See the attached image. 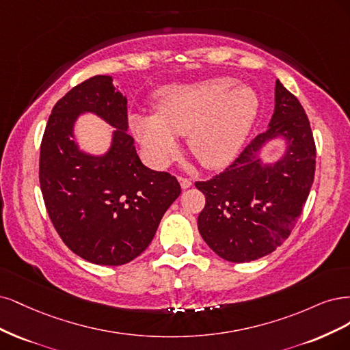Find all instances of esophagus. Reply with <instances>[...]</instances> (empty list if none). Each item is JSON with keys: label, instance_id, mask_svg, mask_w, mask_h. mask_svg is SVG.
Here are the masks:
<instances>
[{"label": "esophagus", "instance_id": "obj_1", "mask_svg": "<svg viewBox=\"0 0 350 350\" xmlns=\"http://www.w3.org/2000/svg\"><path fill=\"white\" fill-rule=\"evenodd\" d=\"M178 183L182 186V189H189L191 186V182L186 177H178Z\"/></svg>", "mask_w": 350, "mask_h": 350}]
</instances>
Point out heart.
Returning a JSON list of instances; mask_svg holds the SVG:
<instances>
[{"mask_svg":"<svg viewBox=\"0 0 350 350\" xmlns=\"http://www.w3.org/2000/svg\"><path fill=\"white\" fill-rule=\"evenodd\" d=\"M228 77L164 88L157 113H132L129 126L152 165L164 167L177 151L176 135L187 137L199 163L217 170L231 164L258 115V97Z\"/></svg>","mask_w":350,"mask_h":350,"instance_id":"1","label":"heart"}]
</instances>
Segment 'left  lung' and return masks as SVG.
I'll list each match as a JSON object with an SVG mask.
<instances>
[{"label":"left lung","instance_id":"left-lung-1","mask_svg":"<svg viewBox=\"0 0 350 350\" xmlns=\"http://www.w3.org/2000/svg\"><path fill=\"white\" fill-rule=\"evenodd\" d=\"M280 142L284 152L266 162L264 146ZM315 172L310 120L298 98L276 80L267 131L245 146L225 172L196 187L206 204L199 213L202 239L232 263L257 260L284 243L301 215Z\"/></svg>","mask_w":350,"mask_h":350}]
</instances>
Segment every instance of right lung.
Masks as SVG:
<instances>
[{
	"instance_id": "1",
	"label": "right lung",
	"mask_w": 350,
	"mask_h": 350,
	"mask_svg": "<svg viewBox=\"0 0 350 350\" xmlns=\"http://www.w3.org/2000/svg\"><path fill=\"white\" fill-rule=\"evenodd\" d=\"M128 98L96 75L56 101L40 145V189L53 227L84 260L120 266L138 257L178 198L174 176L145 167L128 135ZM92 113L114 128L103 154L84 152L75 123Z\"/></svg>"
}]
</instances>
